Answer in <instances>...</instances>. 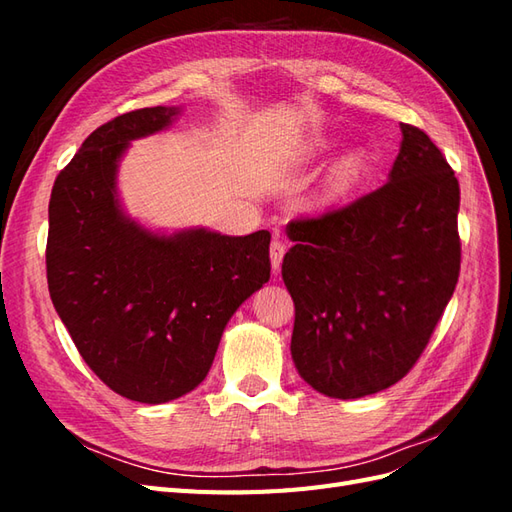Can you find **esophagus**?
I'll use <instances>...</instances> for the list:
<instances>
[{"label": "esophagus", "instance_id": "esophagus-1", "mask_svg": "<svg viewBox=\"0 0 512 512\" xmlns=\"http://www.w3.org/2000/svg\"><path fill=\"white\" fill-rule=\"evenodd\" d=\"M284 254H286V245L282 243V239L275 237L271 241V267H273V271H280Z\"/></svg>", "mask_w": 512, "mask_h": 512}]
</instances>
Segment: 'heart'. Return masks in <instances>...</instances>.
I'll return each instance as SVG.
<instances>
[{
    "label": "heart",
    "instance_id": "1",
    "mask_svg": "<svg viewBox=\"0 0 512 512\" xmlns=\"http://www.w3.org/2000/svg\"><path fill=\"white\" fill-rule=\"evenodd\" d=\"M356 168H359V162H356V160L346 162V166H344V175H346V177H352V175L356 173Z\"/></svg>",
    "mask_w": 512,
    "mask_h": 512
}]
</instances>
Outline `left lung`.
<instances>
[{"mask_svg":"<svg viewBox=\"0 0 512 512\" xmlns=\"http://www.w3.org/2000/svg\"><path fill=\"white\" fill-rule=\"evenodd\" d=\"M401 134L382 188L288 224L292 361L312 389L335 399L404 378L459 280V181L423 130L401 123Z\"/></svg>","mask_w":512,"mask_h":512,"instance_id":"left-lung-1","label":"left lung"}]
</instances>
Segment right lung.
I'll return each mask as SVG.
<instances>
[{"instance_id":"obj_1","label":"right lung","mask_w":512,"mask_h":512,"mask_svg":"<svg viewBox=\"0 0 512 512\" xmlns=\"http://www.w3.org/2000/svg\"><path fill=\"white\" fill-rule=\"evenodd\" d=\"M177 115V106H153L104 123L57 175L49 203L46 280L57 314L91 371L141 404L194 391L226 322L271 275L269 230L166 237L121 211L123 151Z\"/></svg>"}]
</instances>
